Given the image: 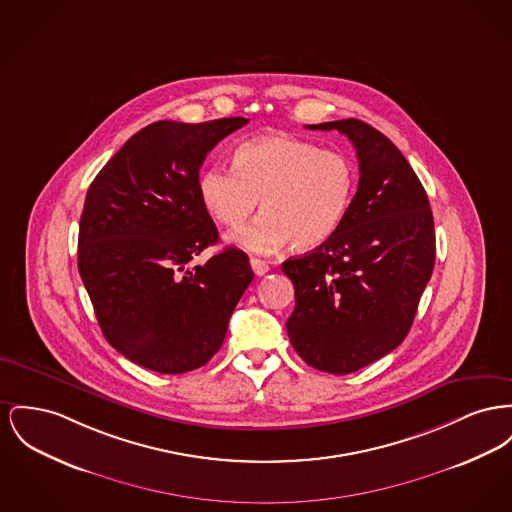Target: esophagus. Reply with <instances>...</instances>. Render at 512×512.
Listing matches in <instances>:
<instances>
[{"instance_id":"esophagus-1","label":"esophagus","mask_w":512,"mask_h":512,"mask_svg":"<svg viewBox=\"0 0 512 512\" xmlns=\"http://www.w3.org/2000/svg\"><path fill=\"white\" fill-rule=\"evenodd\" d=\"M251 269H253V272L257 274V276H263V274H267L269 272V263H265V261H261V259H257V257H251Z\"/></svg>"}]
</instances>
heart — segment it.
I'll list each match as a JSON object with an SVG mask.
<instances>
[{"instance_id": "heart-1", "label": "heart", "mask_w": 512, "mask_h": 512, "mask_svg": "<svg viewBox=\"0 0 512 512\" xmlns=\"http://www.w3.org/2000/svg\"><path fill=\"white\" fill-rule=\"evenodd\" d=\"M356 187L350 156L282 133L241 143L234 168L211 164L197 180L205 211L228 228H240L261 199L263 212L234 238L261 255L286 243L309 251L331 240L352 209Z\"/></svg>"}]
</instances>
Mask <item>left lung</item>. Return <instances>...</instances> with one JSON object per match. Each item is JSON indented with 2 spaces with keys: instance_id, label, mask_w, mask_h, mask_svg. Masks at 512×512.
I'll list each match as a JSON object with an SVG mask.
<instances>
[{
  "instance_id": "obj_1",
  "label": "left lung",
  "mask_w": 512,
  "mask_h": 512,
  "mask_svg": "<svg viewBox=\"0 0 512 512\" xmlns=\"http://www.w3.org/2000/svg\"><path fill=\"white\" fill-rule=\"evenodd\" d=\"M309 129L352 141L360 183L331 240L282 263L296 290L286 331L305 363L346 375L387 356L410 331L435 265L433 214L416 172L381 131L352 118Z\"/></svg>"
}]
</instances>
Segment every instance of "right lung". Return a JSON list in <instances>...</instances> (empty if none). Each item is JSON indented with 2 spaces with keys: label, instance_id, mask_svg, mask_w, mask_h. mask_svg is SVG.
I'll use <instances>...</instances> for the list:
<instances>
[{
  "label": "right lung",
  "instance_id": "obj_1",
  "mask_svg": "<svg viewBox=\"0 0 512 512\" xmlns=\"http://www.w3.org/2000/svg\"><path fill=\"white\" fill-rule=\"evenodd\" d=\"M245 123L154 121L108 160L87 191L79 274L102 334L141 367L178 375L205 365L253 280L238 247L187 269L218 241L199 199V170Z\"/></svg>",
  "mask_w": 512,
  "mask_h": 512
}]
</instances>
